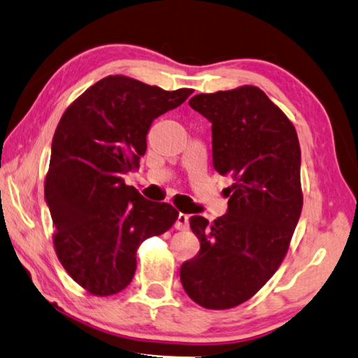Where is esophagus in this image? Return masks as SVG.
<instances>
[{"instance_id": "34e87169", "label": "esophagus", "mask_w": 358, "mask_h": 358, "mask_svg": "<svg viewBox=\"0 0 358 358\" xmlns=\"http://www.w3.org/2000/svg\"><path fill=\"white\" fill-rule=\"evenodd\" d=\"M175 229L177 230H187L189 229V216L187 214L180 213L175 220Z\"/></svg>"}]
</instances>
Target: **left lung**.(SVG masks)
<instances>
[{
    "label": "left lung",
    "instance_id": "obj_1",
    "mask_svg": "<svg viewBox=\"0 0 358 358\" xmlns=\"http://www.w3.org/2000/svg\"><path fill=\"white\" fill-rule=\"evenodd\" d=\"M189 106L211 123L214 169L235 183L224 216L211 225L189 219L200 250L180 278L194 302L225 310L255 294L287 255L302 211L301 147L288 117L255 86L199 94Z\"/></svg>",
    "mask_w": 358,
    "mask_h": 358
}]
</instances>
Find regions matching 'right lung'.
Instances as JSON below:
<instances>
[{"label":"right lung","instance_id":"1","mask_svg":"<svg viewBox=\"0 0 358 358\" xmlns=\"http://www.w3.org/2000/svg\"><path fill=\"white\" fill-rule=\"evenodd\" d=\"M191 94L115 75L90 86L64 113L51 144L45 201L57 230V258L90 294L127 288L141 243L177 220L172 205L142 197L123 175L139 169L153 120Z\"/></svg>","mask_w":358,"mask_h":358}]
</instances>
